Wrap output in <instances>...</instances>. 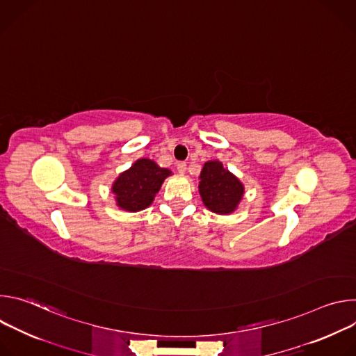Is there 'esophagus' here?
I'll return each mask as SVG.
<instances>
[{
	"label": "esophagus",
	"mask_w": 356,
	"mask_h": 356,
	"mask_svg": "<svg viewBox=\"0 0 356 356\" xmlns=\"http://www.w3.org/2000/svg\"><path fill=\"white\" fill-rule=\"evenodd\" d=\"M186 170H187V165H186L184 162H180V163H177V172H179V173L184 175V173H186Z\"/></svg>",
	"instance_id": "esophagus-1"
}]
</instances>
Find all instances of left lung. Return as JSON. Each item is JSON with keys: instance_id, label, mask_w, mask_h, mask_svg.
I'll list each match as a JSON object with an SVG mask.
<instances>
[{"instance_id": "1", "label": "left lung", "mask_w": 356, "mask_h": 356, "mask_svg": "<svg viewBox=\"0 0 356 356\" xmlns=\"http://www.w3.org/2000/svg\"><path fill=\"white\" fill-rule=\"evenodd\" d=\"M198 193L211 213L229 216L239 207L245 194L243 183L220 161H209L202 166Z\"/></svg>"}]
</instances>
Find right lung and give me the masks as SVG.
<instances>
[{"label":"right lung","mask_w":356,"mask_h":356,"mask_svg":"<svg viewBox=\"0 0 356 356\" xmlns=\"http://www.w3.org/2000/svg\"><path fill=\"white\" fill-rule=\"evenodd\" d=\"M170 175L169 169L161 168L154 161L138 159L129 169L120 173L111 186L115 204L129 213L147 209Z\"/></svg>","instance_id":"add662e5"}]
</instances>
